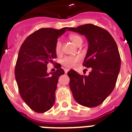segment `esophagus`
Listing matches in <instances>:
<instances>
[{
    "mask_svg": "<svg viewBox=\"0 0 132 132\" xmlns=\"http://www.w3.org/2000/svg\"><path fill=\"white\" fill-rule=\"evenodd\" d=\"M68 71H69V69H64V72H65V73H67Z\"/></svg>",
    "mask_w": 132,
    "mask_h": 132,
    "instance_id": "obj_1",
    "label": "esophagus"
}]
</instances>
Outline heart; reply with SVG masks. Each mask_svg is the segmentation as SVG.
<instances>
[{
  "label": "heart",
  "instance_id": "b5f03b06",
  "mask_svg": "<svg viewBox=\"0 0 132 132\" xmlns=\"http://www.w3.org/2000/svg\"><path fill=\"white\" fill-rule=\"evenodd\" d=\"M69 39L74 44H77L78 42H82V38L80 36L75 34H71L69 35ZM55 52L56 54H59L61 52V42L60 40H57L55 44ZM80 59V58L77 56H66L61 60V63L62 65L64 66L66 68H71L74 65V63L78 62Z\"/></svg>",
  "mask_w": 132,
  "mask_h": 132
}]
</instances>
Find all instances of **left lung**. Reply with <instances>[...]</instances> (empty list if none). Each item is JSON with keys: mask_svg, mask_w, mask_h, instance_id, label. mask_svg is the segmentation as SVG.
<instances>
[{"mask_svg": "<svg viewBox=\"0 0 132 132\" xmlns=\"http://www.w3.org/2000/svg\"><path fill=\"white\" fill-rule=\"evenodd\" d=\"M69 30L87 38L88 49L83 65L92 69L88 76L71 69L68 72L70 88L78 103L94 108L102 104L116 85L121 64L117 45L107 30L93 24L70 27Z\"/></svg>", "mask_w": 132, "mask_h": 132, "instance_id": "1", "label": "left lung"}]
</instances>
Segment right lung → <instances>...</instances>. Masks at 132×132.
<instances>
[{
  "mask_svg": "<svg viewBox=\"0 0 132 132\" xmlns=\"http://www.w3.org/2000/svg\"><path fill=\"white\" fill-rule=\"evenodd\" d=\"M66 30L68 27L41 28L29 35L19 50L15 68L19 93L24 102L38 113L48 111L54 104L59 78L64 71L56 63L57 70L49 75L47 63H54L55 44Z\"/></svg>",
  "mask_w": 132,
  "mask_h": 132,
  "instance_id": "obj_1",
  "label": "right lung"
}]
</instances>
